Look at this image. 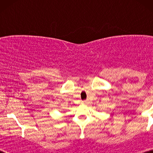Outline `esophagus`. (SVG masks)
Masks as SVG:
<instances>
[{"label": "esophagus", "mask_w": 153, "mask_h": 153, "mask_svg": "<svg viewBox=\"0 0 153 153\" xmlns=\"http://www.w3.org/2000/svg\"><path fill=\"white\" fill-rule=\"evenodd\" d=\"M82 104H87V100H83V101L81 102Z\"/></svg>", "instance_id": "34e87169"}]
</instances>
